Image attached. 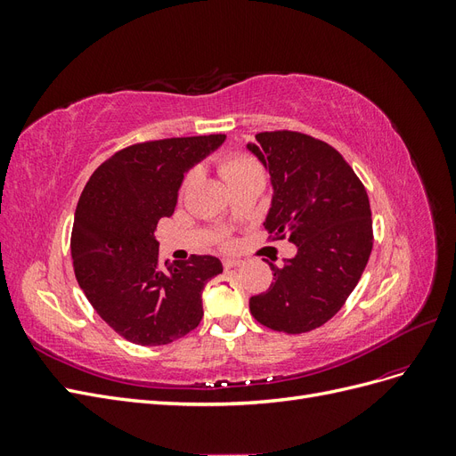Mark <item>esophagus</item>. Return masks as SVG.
I'll return each instance as SVG.
<instances>
[{"mask_svg": "<svg viewBox=\"0 0 456 456\" xmlns=\"http://www.w3.org/2000/svg\"><path fill=\"white\" fill-rule=\"evenodd\" d=\"M223 265H224V268H226V270H230V268H238V266H241V260H238V258H224V260H223Z\"/></svg>", "mask_w": 456, "mask_h": 456, "instance_id": "esophagus-1", "label": "esophagus"}]
</instances>
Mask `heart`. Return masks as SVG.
Returning a JSON list of instances; mask_svg holds the SVG:
<instances>
[{
  "instance_id": "1",
  "label": "heart",
  "mask_w": 456,
  "mask_h": 456,
  "mask_svg": "<svg viewBox=\"0 0 456 456\" xmlns=\"http://www.w3.org/2000/svg\"><path fill=\"white\" fill-rule=\"evenodd\" d=\"M218 171H220V175H223L224 181L228 183V186L233 184V183L245 181V178H253V176L265 178L260 165L253 158L243 156V154H233V156L224 158L218 165ZM196 178H198L196 171L188 173L186 178H184V183H183V191H188L191 186H194Z\"/></svg>"
}]
</instances>
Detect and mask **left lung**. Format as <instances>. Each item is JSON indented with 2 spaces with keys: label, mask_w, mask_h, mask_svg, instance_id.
Segmentation results:
<instances>
[{
  "label": "left lung",
  "mask_w": 456,
  "mask_h": 456,
  "mask_svg": "<svg viewBox=\"0 0 456 456\" xmlns=\"http://www.w3.org/2000/svg\"><path fill=\"white\" fill-rule=\"evenodd\" d=\"M247 150L270 175L265 226L297 245L273 270L266 293L251 297L255 320L298 335L333 317L360 281L372 249L367 191L338 151L314 136L273 131L255 134Z\"/></svg>",
  "instance_id": "obj_1"
}]
</instances>
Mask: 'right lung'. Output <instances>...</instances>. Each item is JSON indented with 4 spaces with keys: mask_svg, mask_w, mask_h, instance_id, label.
I'll use <instances>...</instances> for the list:
<instances>
[{
    "mask_svg": "<svg viewBox=\"0 0 456 456\" xmlns=\"http://www.w3.org/2000/svg\"><path fill=\"white\" fill-rule=\"evenodd\" d=\"M224 141L207 134L129 146L81 191L70 241L76 280L96 314L133 344L163 346L201 322L203 287L223 273V262L191 255L163 268L156 228L175 213L184 175Z\"/></svg>",
    "mask_w": 456,
    "mask_h": 456,
    "instance_id": "right-lung-1",
    "label": "right lung"
}]
</instances>
